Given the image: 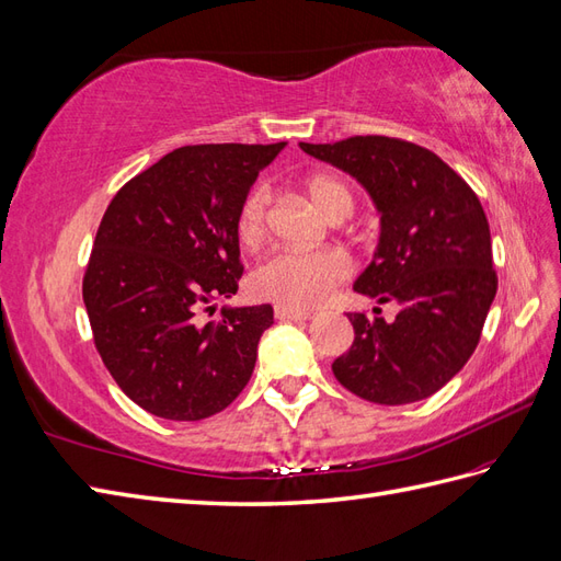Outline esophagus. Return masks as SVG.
<instances>
[{"instance_id":"esophagus-1","label":"esophagus","mask_w":561,"mask_h":561,"mask_svg":"<svg viewBox=\"0 0 561 561\" xmlns=\"http://www.w3.org/2000/svg\"><path fill=\"white\" fill-rule=\"evenodd\" d=\"M276 319L278 321H309L311 313L309 311H299V309H290V307H276Z\"/></svg>"}]
</instances>
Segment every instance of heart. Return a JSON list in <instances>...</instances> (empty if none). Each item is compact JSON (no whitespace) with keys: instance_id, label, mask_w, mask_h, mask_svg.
Listing matches in <instances>:
<instances>
[{"instance_id":"heart-1","label":"heart","mask_w":561,"mask_h":561,"mask_svg":"<svg viewBox=\"0 0 561 561\" xmlns=\"http://www.w3.org/2000/svg\"><path fill=\"white\" fill-rule=\"evenodd\" d=\"M305 190L309 199L317 204V209L331 221L337 216L352 214V195L337 178L323 173L311 175L307 178ZM268 199L271 195L266 187H254L244 197L238 211V238L244 244H254L264 238ZM347 273L350 262L345 254L335 250H278L252 271V288L259 297L302 311L323 305L337 288V283L345 280Z\"/></svg>"}]
</instances>
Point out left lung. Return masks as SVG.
Segmentation results:
<instances>
[{
	"label": "left lung",
	"instance_id": "1",
	"mask_svg": "<svg viewBox=\"0 0 561 561\" xmlns=\"http://www.w3.org/2000/svg\"><path fill=\"white\" fill-rule=\"evenodd\" d=\"M299 147L350 173L371 197L380 233L354 290L400 305L392 321L347 313L354 343L333 362L335 378L376 404L431 398L469 362L497 293L481 202L438 154L414 142L357 135Z\"/></svg>",
	"mask_w": 561,
	"mask_h": 561
}]
</instances>
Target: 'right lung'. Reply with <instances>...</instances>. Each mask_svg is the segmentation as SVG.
I'll use <instances>...</instances> for the list:
<instances>
[{
	"label": "right lung",
	"instance_id": "1",
	"mask_svg": "<svg viewBox=\"0 0 561 561\" xmlns=\"http://www.w3.org/2000/svg\"><path fill=\"white\" fill-rule=\"evenodd\" d=\"M276 145L173 149L108 204L83 280L94 345L145 412L169 421L218 414L248 386L271 305L202 309L238 293V211Z\"/></svg>",
	"mask_w": 561,
	"mask_h": 561
}]
</instances>
